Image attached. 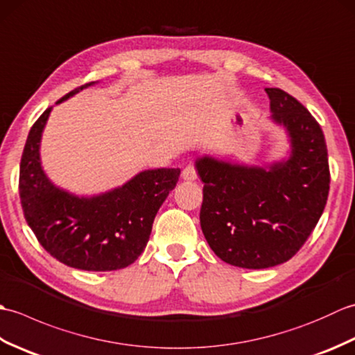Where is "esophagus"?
Returning a JSON list of instances; mask_svg holds the SVG:
<instances>
[{
  "label": "esophagus",
  "mask_w": 355,
  "mask_h": 355,
  "mask_svg": "<svg viewBox=\"0 0 355 355\" xmlns=\"http://www.w3.org/2000/svg\"><path fill=\"white\" fill-rule=\"evenodd\" d=\"M182 177H183V180H187V182H193V180L198 178L197 168H195L193 164H187L182 172Z\"/></svg>",
  "instance_id": "esophagus-1"
}]
</instances>
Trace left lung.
Here are the masks:
<instances>
[{
    "instance_id": "left-lung-1",
    "label": "left lung",
    "mask_w": 355,
    "mask_h": 355,
    "mask_svg": "<svg viewBox=\"0 0 355 355\" xmlns=\"http://www.w3.org/2000/svg\"><path fill=\"white\" fill-rule=\"evenodd\" d=\"M273 120L286 128L291 155L268 169L202 157L201 229L218 258L241 268L286 262L311 235L327 206L329 164L311 112L281 88H266Z\"/></svg>"
}]
</instances>
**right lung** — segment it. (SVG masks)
<instances>
[{"label":"right lung","mask_w":355,"mask_h":355,"mask_svg":"<svg viewBox=\"0 0 355 355\" xmlns=\"http://www.w3.org/2000/svg\"><path fill=\"white\" fill-rule=\"evenodd\" d=\"M65 94L58 103L89 87ZM51 107L33 123L19 164V198L40 244L65 266L87 271L125 268L145 250L154 218L177 186L180 169L140 172L125 186L79 198L53 186L41 168L40 141Z\"/></svg>","instance_id":"obj_1"}]
</instances>
